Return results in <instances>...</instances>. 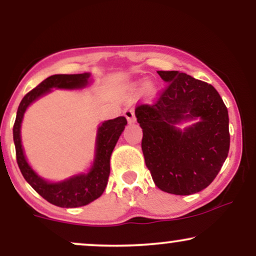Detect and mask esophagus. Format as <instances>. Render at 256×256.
<instances>
[{
    "instance_id": "obj_1",
    "label": "esophagus",
    "mask_w": 256,
    "mask_h": 256,
    "mask_svg": "<svg viewBox=\"0 0 256 256\" xmlns=\"http://www.w3.org/2000/svg\"><path fill=\"white\" fill-rule=\"evenodd\" d=\"M124 116H126V119H128V122H134V110H132V108H126L124 110Z\"/></svg>"
}]
</instances>
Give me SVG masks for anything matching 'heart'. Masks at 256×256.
Here are the masks:
<instances>
[{"instance_id": "heart-1", "label": "heart", "mask_w": 256, "mask_h": 256, "mask_svg": "<svg viewBox=\"0 0 256 256\" xmlns=\"http://www.w3.org/2000/svg\"><path fill=\"white\" fill-rule=\"evenodd\" d=\"M152 89H154V86H152V84L149 83V82H148V83H146L144 86H143V90H144L146 94H150Z\"/></svg>"}]
</instances>
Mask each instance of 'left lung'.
Wrapping results in <instances>:
<instances>
[{
    "label": "left lung",
    "instance_id": "left-lung-1",
    "mask_svg": "<svg viewBox=\"0 0 256 256\" xmlns=\"http://www.w3.org/2000/svg\"><path fill=\"white\" fill-rule=\"evenodd\" d=\"M167 88L134 110L146 165L160 190L192 195L216 177L230 148L228 113L210 84L179 71H158ZM194 121L180 129L178 125Z\"/></svg>",
    "mask_w": 256,
    "mask_h": 256
}]
</instances>
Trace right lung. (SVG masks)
Wrapping results in <instances>:
<instances>
[{
  "mask_svg": "<svg viewBox=\"0 0 256 256\" xmlns=\"http://www.w3.org/2000/svg\"><path fill=\"white\" fill-rule=\"evenodd\" d=\"M91 73L80 74H54L48 77L38 86L26 94L20 102L13 128V138L16 144V161L25 180L36 192L50 202L62 208H77L86 206L98 198L104 192L110 172V156L114 146L128 124L125 116L106 120L98 128L95 140V155L91 166L86 172L73 174L58 182H50L40 177L32 168L26 158L22 143V124L25 112L38 98L50 94L52 89L79 90L89 85Z\"/></svg>",
  "mask_w": 256,
  "mask_h": 256,
  "instance_id": "obj_1",
  "label": "right lung"
}]
</instances>
